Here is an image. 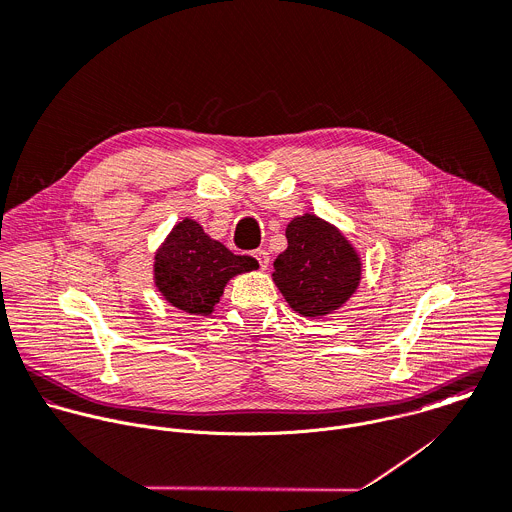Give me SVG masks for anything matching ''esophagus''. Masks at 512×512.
I'll use <instances>...</instances> for the list:
<instances>
[{
  "label": "esophagus",
  "mask_w": 512,
  "mask_h": 512,
  "mask_svg": "<svg viewBox=\"0 0 512 512\" xmlns=\"http://www.w3.org/2000/svg\"><path fill=\"white\" fill-rule=\"evenodd\" d=\"M253 257L259 261L261 269H267V267H269V251H265V249H257V251L253 253Z\"/></svg>",
  "instance_id": "34e87169"
}]
</instances>
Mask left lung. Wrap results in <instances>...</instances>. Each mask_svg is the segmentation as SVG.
Here are the masks:
<instances>
[{"instance_id":"1","label":"left lung","mask_w":512,"mask_h":512,"mask_svg":"<svg viewBox=\"0 0 512 512\" xmlns=\"http://www.w3.org/2000/svg\"><path fill=\"white\" fill-rule=\"evenodd\" d=\"M287 249L275 259L273 281L303 317H325L343 307L361 283V257L329 221L305 213L287 229Z\"/></svg>"}]
</instances>
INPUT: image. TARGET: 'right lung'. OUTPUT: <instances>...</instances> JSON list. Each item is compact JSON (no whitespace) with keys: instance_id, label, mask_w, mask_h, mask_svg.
Instances as JSON below:
<instances>
[{"instance_id":"obj_1","label":"right lung","mask_w":512,"mask_h":512,"mask_svg":"<svg viewBox=\"0 0 512 512\" xmlns=\"http://www.w3.org/2000/svg\"><path fill=\"white\" fill-rule=\"evenodd\" d=\"M259 269L249 255H235L203 227L185 217L155 251L153 281L157 291L175 309L209 317L229 279Z\"/></svg>"}]
</instances>
